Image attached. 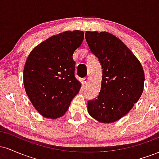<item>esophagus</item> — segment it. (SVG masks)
I'll return each mask as SVG.
<instances>
[{
	"label": "esophagus",
	"mask_w": 159,
	"mask_h": 159,
	"mask_svg": "<svg viewBox=\"0 0 159 159\" xmlns=\"http://www.w3.org/2000/svg\"><path fill=\"white\" fill-rule=\"evenodd\" d=\"M88 81H89V77H85V78H83V82H84V84L87 83V82H88Z\"/></svg>",
	"instance_id": "esophagus-1"
}]
</instances>
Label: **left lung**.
<instances>
[{"label":"left lung","instance_id":"8db88e82","mask_svg":"<svg viewBox=\"0 0 159 159\" xmlns=\"http://www.w3.org/2000/svg\"><path fill=\"white\" fill-rule=\"evenodd\" d=\"M85 39L102 67L101 90L98 97L88 101L87 111L100 123H114L128 114L143 93V67L132 51L110 33L87 31Z\"/></svg>","mask_w":159,"mask_h":159}]
</instances>
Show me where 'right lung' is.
I'll list each match as a JSON object with an SVG mask.
<instances>
[{"label":"right lung","instance_id":"right-lung-1","mask_svg":"<svg viewBox=\"0 0 159 159\" xmlns=\"http://www.w3.org/2000/svg\"><path fill=\"white\" fill-rule=\"evenodd\" d=\"M84 40L82 30L65 31L49 37L30 53L24 67L25 91L44 117L65 114L81 84L75 77L72 55Z\"/></svg>","mask_w":159,"mask_h":159}]
</instances>
